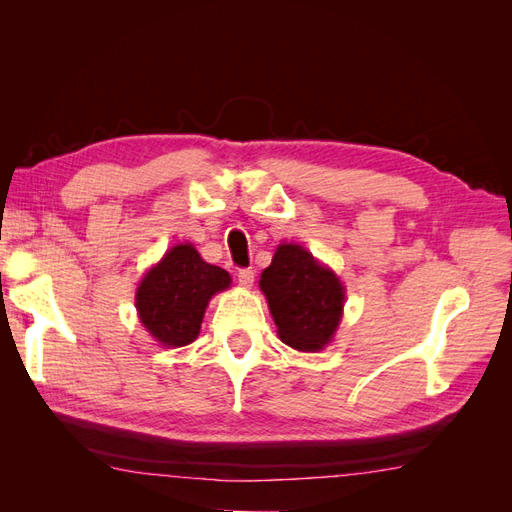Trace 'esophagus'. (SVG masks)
Listing matches in <instances>:
<instances>
[{
    "mask_svg": "<svg viewBox=\"0 0 512 512\" xmlns=\"http://www.w3.org/2000/svg\"><path fill=\"white\" fill-rule=\"evenodd\" d=\"M237 280H239V284L243 288H252V284H254V269H241L237 273Z\"/></svg>",
    "mask_w": 512,
    "mask_h": 512,
    "instance_id": "esophagus-1",
    "label": "esophagus"
}]
</instances>
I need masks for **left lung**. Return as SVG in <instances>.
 <instances>
[{"mask_svg":"<svg viewBox=\"0 0 512 512\" xmlns=\"http://www.w3.org/2000/svg\"><path fill=\"white\" fill-rule=\"evenodd\" d=\"M258 286L265 292L284 344L301 352H318L331 342L342 322L346 288L305 247L297 243L277 247Z\"/></svg>","mask_w":512,"mask_h":512,"instance_id":"8db88e82","label":"left lung"}]
</instances>
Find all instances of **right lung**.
Instances as JSON below:
<instances>
[{"label":"right lung","mask_w":512,"mask_h":512,"mask_svg":"<svg viewBox=\"0 0 512 512\" xmlns=\"http://www.w3.org/2000/svg\"><path fill=\"white\" fill-rule=\"evenodd\" d=\"M228 286V271L205 262L192 243H179L138 284L136 312L162 346H188L200 333L211 297Z\"/></svg>","instance_id":"1"}]
</instances>
